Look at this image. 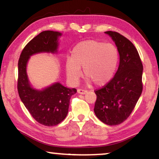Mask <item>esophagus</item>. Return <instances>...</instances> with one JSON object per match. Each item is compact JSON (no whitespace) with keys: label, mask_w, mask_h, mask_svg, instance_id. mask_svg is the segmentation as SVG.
I'll use <instances>...</instances> for the list:
<instances>
[{"label":"esophagus","mask_w":159,"mask_h":159,"mask_svg":"<svg viewBox=\"0 0 159 159\" xmlns=\"http://www.w3.org/2000/svg\"><path fill=\"white\" fill-rule=\"evenodd\" d=\"M77 92H78V93H79V94H85L87 92L86 90L81 89H78L77 90Z\"/></svg>","instance_id":"esophagus-1"}]
</instances>
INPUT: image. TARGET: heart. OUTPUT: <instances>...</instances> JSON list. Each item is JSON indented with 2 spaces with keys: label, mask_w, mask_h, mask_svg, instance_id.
Here are the masks:
<instances>
[{
  "label": "heart",
  "mask_w": 159,
  "mask_h": 159,
  "mask_svg": "<svg viewBox=\"0 0 159 159\" xmlns=\"http://www.w3.org/2000/svg\"><path fill=\"white\" fill-rule=\"evenodd\" d=\"M118 62L117 48L112 44L88 40L78 43L72 51L71 57L65 62V70L72 83L81 76V69L87 81L104 86L111 81Z\"/></svg>",
  "instance_id": "1"
}]
</instances>
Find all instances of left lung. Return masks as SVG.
<instances>
[{
  "label": "left lung",
  "instance_id": "1",
  "mask_svg": "<svg viewBox=\"0 0 159 159\" xmlns=\"http://www.w3.org/2000/svg\"><path fill=\"white\" fill-rule=\"evenodd\" d=\"M119 54V66L108 84L97 90L94 111L102 122L116 126L132 113L143 91V67L133 43L118 33L106 31Z\"/></svg>",
  "mask_w": 159,
  "mask_h": 159
}]
</instances>
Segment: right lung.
<instances>
[{
  "label": "right lung",
  "instance_id": "obj_1",
  "mask_svg": "<svg viewBox=\"0 0 159 159\" xmlns=\"http://www.w3.org/2000/svg\"><path fill=\"white\" fill-rule=\"evenodd\" d=\"M62 35L57 31L41 32L25 46L18 62L17 89L21 100L34 119L47 126L57 125L66 118L70 99L77 90L65 87L60 82L37 89L29 81L27 65L30 57L34 54H57L59 38Z\"/></svg>",
  "mask_w": 159,
  "mask_h": 159
}]
</instances>
